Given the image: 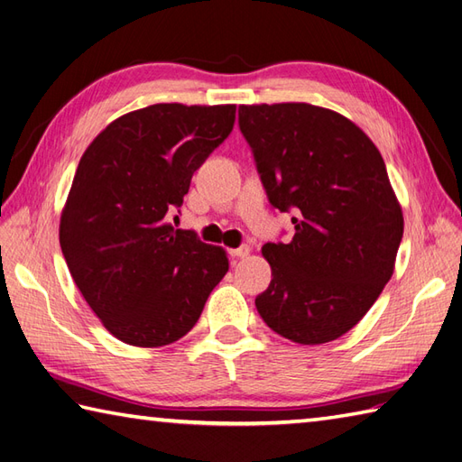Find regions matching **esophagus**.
<instances>
[{
  "label": "esophagus",
  "mask_w": 462,
  "mask_h": 462,
  "mask_svg": "<svg viewBox=\"0 0 462 462\" xmlns=\"http://www.w3.org/2000/svg\"><path fill=\"white\" fill-rule=\"evenodd\" d=\"M232 258H246L248 254H250V246H246V244H244V246H240V248H234V250H230L228 252Z\"/></svg>",
  "instance_id": "34e87169"
}]
</instances>
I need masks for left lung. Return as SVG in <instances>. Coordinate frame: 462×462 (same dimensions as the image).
Segmentation results:
<instances>
[{"mask_svg": "<svg viewBox=\"0 0 462 462\" xmlns=\"http://www.w3.org/2000/svg\"><path fill=\"white\" fill-rule=\"evenodd\" d=\"M238 125L268 200L293 212V238L262 248L266 326L303 346L337 339L393 273L403 214L383 156L346 116L308 103L242 105Z\"/></svg>", "mask_w": 462, "mask_h": 462, "instance_id": "obj_1", "label": "left lung"}]
</instances>
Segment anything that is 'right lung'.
<instances>
[{"instance_id": "1", "label": "right lung", "mask_w": 462, "mask_h": 462, "mask_svg": "<svg viewBox=\"0 0 462 462\" xmlns=\"http://www.w3.org/2000/svg\"><path fill=\"white\" fill-rule=\"evenodd\" d=\"M234 121L236 105H151L113 121L81 156L59 242L77 288L116 339L139 347L180 339L228 272L222 248L174 230L169 216Z\"/></svg>"}]
</instances>
